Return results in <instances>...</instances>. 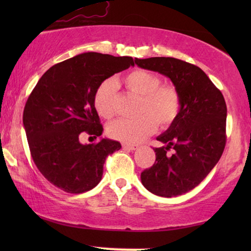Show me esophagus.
I'll list each match as a JSON object with an SVG mask.
<instances>
[{
    "mask_svg": "<svg viewBox=\"0 0 251 251\" xmlns=\"http://www.w3.org/2000/svg\"><path fill=\"white\" fill-rule=\"evenodd\" d=\"M122 147L125 150H128V151H135L137 150V145H133V144H126V143H123L122 144Z\"/></svg>",
    "mask_w": 251,
    "mask_h": 251,
    "instance_id": "1",
    "label": "esophagus"
}]
</instances>
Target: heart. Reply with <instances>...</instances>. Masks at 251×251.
I'll list each match as a JSON object with an SVG mask.
<instances>
[{
    "label": "heart",
    "instance_id": "b5f03b06",
    "mask_svg": "<svg viewBox=\"0 0 251 251\" xmlns=\"http://www.w3.org/2000/svg\"><path fill=\"white\" fill-rule=\"evenodd\" d=\"M160 76L152 72L136 70L123 77L126 88L140 97L137 119H118L108 126V135L116 140L135 144L142 142L155 130L170 126L180 112L181 99L174 84L161 83ZM118 83L106 78L98 85L94 96V104L102 118L114 115Z\"/></svg>",
    "mask_w": 251,
    "mask_h": 251
}]
</instances>
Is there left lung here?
<instances>
[{"label":"left lung","instance_id":"1","mask_svg":"<svg viewBox=\"0 0 251 251\" xmlns=\"http://www.w3.org/2000/svg\"><path fill=\"white\" fill-rule=\"evenodd\" d=\"M145 70L168 76L180 94L181 107L169 129L157 137L155 162L140 175L153 194L173 198L198 186L221 159L226 144L225 99L200 67L171 57L136 58ZM173 150V154L167 153Z\"/></svg>","mask_w":251,"mask_h":251}]
</instances>
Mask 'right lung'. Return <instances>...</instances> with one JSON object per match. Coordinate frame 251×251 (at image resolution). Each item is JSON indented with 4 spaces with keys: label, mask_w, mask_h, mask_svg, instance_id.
I'll return each mask as SVG.
<instances>
[{
    "label": "right lung",
    "mask_w": 251,
    "mask_h": 251,
    "mask_svg": "<svg viewBox=\"0 0 251 251\" xmlns=\"http://www.w3.org/2000/svg\"><path fill=\"white\" fill-rule=\"evenodd\" d=\"M133 65L131 57L81 53L50 67L30 92L23 115L30 155L56 187L80 194L101 180L106 157L121 144L102 138L83 145L78 138L101 136L95 92L106 78Z\"/></svg>",
    "instance_id": "add662e5"
}]
</instances>
